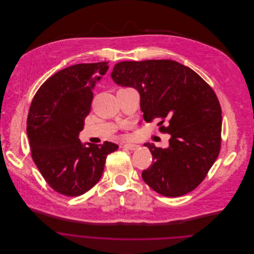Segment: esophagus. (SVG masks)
I'll return each instance as SVG.
<instances>
[{"mask_svg": "<svg viewBox=\"0 0 254 254\" xmlns=\"http://www.w3.org/2000/svg\"><path fill=\"white\" fill-rule=\"evenodd\" d=\"M140 146L137 145V144H134V143H127V144H124L123 145V148H126L128 150H131V151H134V150H137Z\"/></svg>", "mask_w": 254, "mask_h": 254, "instance_id": "1", "label": "esophagus"}]
</instances>
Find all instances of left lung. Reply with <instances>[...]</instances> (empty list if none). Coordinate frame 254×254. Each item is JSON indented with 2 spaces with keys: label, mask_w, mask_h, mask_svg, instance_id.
I'll return each instance as SVG.
<instances>
[{
  "label": "left lung",
  "mask_w": 254,
  "mask_h": 254,
  "mask_svg": "<svg viewBox=\"0 0 254 254\" xmlns=\"http://www.w3.org/2000/svg\"><path fill=\"white\" fill-rule=\"evenodd\" d=\"M114 82L140 94L143 118L161 119L170 134L167 148L145 143L153 162L142 172L146 184L167 197L195 189L218 157L221 107L212 88L192 69L172 60L124 61L111 73ZM166 120L167 127L162 124Z\"/></svg>",
  "instance_id": "1"
}]
</instances>
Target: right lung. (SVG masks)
Listing matches in <instances>:
<instances>
[{
    "instance_id": "add662e5",
    "label": "right lung",
    "mask_w": 254,
    "mask_h": 254,
    "mask_svg": "<svg viewBox=\"0 0 254 254\" xmlns=\"http://www.w3.org/2000/svg\"><path fill=\"white\" fill-rule=\"evenodd\" d=\"M108 62L77 64L51 76L33 98L27 119L32 158L46 182L65 196L90 190L118 145L82 142L79 133L90 112L93 89Z\"/></svg>"
}]
</instances>
